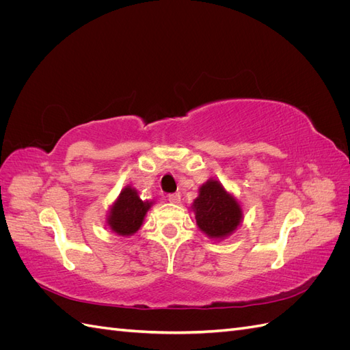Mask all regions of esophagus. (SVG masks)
Instances as JSON below:
<instances>
[{"label":"esophagus","mask_w":350,"mask_h":350,"mask_svg":"<svg viewBox=\"0 0 350 350\" xmlns=\"http://www.w3.org/2000/svg\"><path fill=\"white\" fill-rule=\"evenodd\" d=\"M167 201L169 203H174V204H178L179 201H181V196H179V193H174V194H169L167 196Z\"/></svg>","instance_id":"1"}]
</instances>
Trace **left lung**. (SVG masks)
Returning a JSON list of instances; mask_svg holds the SVG:
<instances>
[{"mask_svg": "<svg viewBox=\"0 0 350 350\" xmlns=\"http://www.w3.org/2000/svg\"><path fill=\"white\" fill-rule=\"evenodd\" d=\"M191 208L197 226L211 239L232 235L242 221V208L237 198L213 178L200 187Z\"/></svg>", "mask_w": 350, "mask_h": 350, "instance_id": "1", "label": "left lung"}]
</instances>
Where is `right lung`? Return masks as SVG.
<instances>
[{
    "mask_svg": "<svg viewBox=\"0 0 350 350\" xmlns=\"http://www.w3.org/2000/svg\"><path fill=\"white\" fill-rule=\"evenodd\" d=\"M153 201H144L133 187H125L109 208L107 224L109 229L121 237H131L143 225L147 211Z\"/></svg>",
    "mask_w": 350,
    "mask_h": 350,
    "instance_id": "obj_1",
    "label": "right lung"
}]
</instances>
